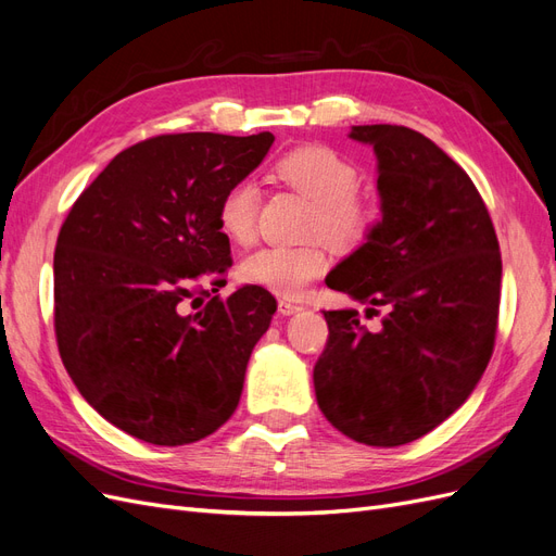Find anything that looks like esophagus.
<instances>
[{
    "label": "esophagus",
    "mask_w": 556,
    "mask_h": 556,
    "mask_svg": "<svg viewBox=\"0 0 556 556\" xmlns=\"http://www.w3.org/2000/svg\"><path fill=\"white\" fill-rule=\"evenodd\" d=\"M298 312H302V307H300L298 302H293L289 298H281L279 300V314L281 316H291V314H298Z\"/></svg>",
    "instance_id": "1"
}]
</instances>
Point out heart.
I'll return each mask as SVG.
<instances>
[{"instance_id": "obj_1", "label": "heart", "mask_w": 556, "mask_h": 556, "mask_svg": "<svg viewBox=\"0 0 556 556\" xmlns=\"http://www.w3.org/2000/svg\"><path fill=\"white\" fill-rule=\"evenodd\" d=\"M277 173L281 180L316 203L312 230L337 244H361L374 228V210L357 195L361 173L351 161L328 146H304L286 154ZM261 193L254 180L230 185L217 210V219L228 238L249 242L256 230ZM328 249L267 244L244 256L240 273L247 281L265 286L281 295H300L307 286L326 275Z\"/></svg>"}]
</instances>
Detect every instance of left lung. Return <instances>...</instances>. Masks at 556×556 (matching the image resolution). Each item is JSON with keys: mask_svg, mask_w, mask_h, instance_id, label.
I'll return each instance as SVG.
<instances>
[{"mask_svg": "<svg viewBox=\"0 0 556 556\" xmlns=\"http://www.w3.org/2000/svg\"><path fill=\"white\" fill-rule=\"evenodd\" d=\"M349 136L374 148L381 222L326 283L388 314L369 332L355 309L324 312L314 390L339 432L392 447L432 432L478 386L494 349L501 254L471 177L437 142L395 124Z\"/></svg>", "mask_w": 556, "mask_h": 556, "instance_id": "1", "label": "left lung"}]
</instances>
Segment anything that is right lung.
<instances>
[{
    "label": "right lung",
    "instance_id": "add662e5",
    "mask_svg": "<svg viewBox=\"0 0 556 556\" xmlns=\"http://www.w3.org/2000/svg\"><path fill=\"white\" fill-rule=\"evenodd\" d=\"M273 142L270 131L136 142L62 224L52 263L62 363L85 402L122 432L185 445L238 408L249 355L277 302L252 283L226 300L199 293L205 281L226 283L232 263L222 195Z\"/></svg>",
    "mask_w": 556,
    "mask_h": 556
}]
</instances>
